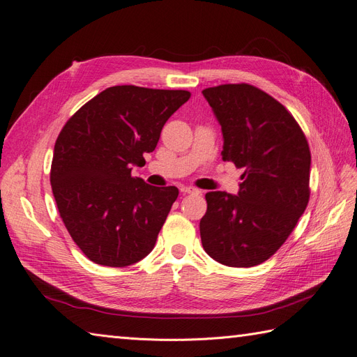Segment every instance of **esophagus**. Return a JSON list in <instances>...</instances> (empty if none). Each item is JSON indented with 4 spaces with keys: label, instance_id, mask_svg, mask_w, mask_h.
Wrapping results in <instances>:
<instances>
[{
    "label": "esophagus",
    "instance_id": "34e87169",
    "mask_svg": "<svg viewBox=\"0 0 357 357\" xmlns=\"http://www.w3.org/2000/svg\"><path fill=\"white\" fill-rule=\"evenodd\" d=\"M181 192L183 193H199V190L197 188H192V186H183Z\"/></svg>",
    "mask_w": 357,
    "mask_h": 357
}]
</instances>
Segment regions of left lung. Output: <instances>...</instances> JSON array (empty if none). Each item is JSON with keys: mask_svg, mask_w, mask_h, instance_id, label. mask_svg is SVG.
<instances>
[{"mask_svg": "<svg viewBox=\"0 0 357 357\" xmlns=\"http://www.w3.org/2000/svg\"><path fill=\"white\" fill-rule=\"evenodd\" d=\"M202 95L222 126L223 160L244 168L238 195H205L202 247L226 266H255L283 245L307 208L310 147L286 107L252 84H220Z\"/></svg>", "mask_w": 357, "mask_h": 357, "instance_id": "left-lung-1", "label": "left lung"}]
</instances>
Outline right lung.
Instances as JSON below:
<instances>
[{"label": "right lung", "mask_w": 357, "mask_h": 357, "mask_svg": "<svg viewBox=\"0 0 357 357\" xmlns=\"http://www.w3.org/2000/svg\"><path fill=\"white\" fill-rule=\"evenodd\" d=\"M189 98L188 91L112 86L62 128L50 185L63 225L92 262L121 268L153 250L178 189L150 186L131 171L146 164L144 153Z\"/></svg>", "instance_id": "obj_1"}]
</instances>
